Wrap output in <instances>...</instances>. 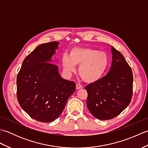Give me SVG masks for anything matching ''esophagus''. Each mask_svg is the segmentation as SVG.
Masks as SVG:
<instances>
[{
  "instance_id": "esophagus-1",
  "label": "esophagus",
  "mask_w": 148,
  "mask_h": 148,
  "mask_svg": "<svg viewBox=\"0 0 148 148\" xmlns=\"http://www.w3.org/2000/svg\"><path fill=\"white\" fill-rule=\"evenodd\" d=\"M81 88H83V86L81 85V84L77 83V84H76V89H77V90H79V89H81Z\"/></svg>"
}]
</instances>
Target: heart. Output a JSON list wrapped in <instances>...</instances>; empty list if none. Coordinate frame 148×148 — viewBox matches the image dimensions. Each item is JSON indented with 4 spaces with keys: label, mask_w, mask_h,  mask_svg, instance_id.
Masks as SVG:
<instances>
[{
    "label": "heart",
    "mask_w": 148,
    "mask_h": 148,
    "mask_svg": "<svg viewBox=\"0 0 148 148\" xmlns=\"http://www.w3.org/2000/svg\"><path fill=\"white\" fill-rule=\"evenodd\" d=\"M109 57L105 52L88 47L74 48L69 56L64 55L62 65L67 72L76 71V65H80L79 76L86 83H93L99 81L104 74L109 65Z\"/></svg>",
    "instance_id": "obj_1"
}]
</instances>
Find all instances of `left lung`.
<instances>
[{"instance_id":"obj_1","label":"left lung","mask_w":148,"mask_h":148,"mask_svg":"<svg viewBox=\"0 0 148 148\" xmlns=\"http://www.w3.org/2000/svg\"><path fill=\"white\" fill-rule=\"evenodd\" d=\"M111 67L106 76L85 88L87 107L95 118L102 120L114 118L129 105L132 97V69L121 53L111 47Z\"/></svg>"}]
</instances>
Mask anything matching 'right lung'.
<instances>
[{"instance_id": "right-lung-1", "label": "right lung", "mask_w": 148, "mask_h": 148, "mask_svg": "<svg viewBox=\"0 0 148 148\" xmlns=\"http://www.w3.org/2000/svg\"><path fill=\"white\" fill-rule=\"evenodd\" d=\"M59 42L37 46L22 64L17 80V99L31 118L51 122L62 114L66 102L76 90L74 81L60 75L58 66L51 62Z\"/></svg>"}]
</instances>
